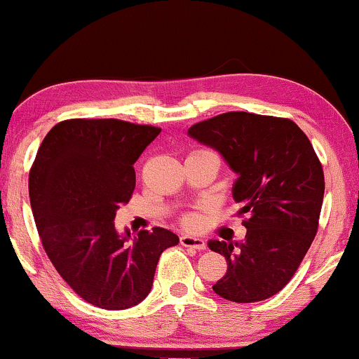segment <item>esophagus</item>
Listing matches in <instances>:
<instances>
[{
  "mask_svg": "<svg viewBox=\"0 0 359 359\" xmlns=\"http://www.w3.org/2000/svg\"><path fill=\"white\" fill-rule=\"evenodd\" d=\"M181 245L184 248H191V249H198V250H204L206 249V242L201 237H194V236H181L180 237Z\"/></svg>",
  "mask_w": 359,
  "mask_h": 359,
  "instance_id": "esophagus-1",
  "label": "esophagus"
}]
</instances>
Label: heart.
Wrapping results in <instances>:
<instances>
[{
    "label": "heart",
    "mask_w": 359,
    "mask_h": 359,
    "mask_svg": "<svg viewBox=\"0 0 359 359\" xmlns=\"http://www.w3.org/2000/svg\"><path fill=\"white\" fill-rule=\"evenodd\" d=\"M183 222L186 226H194L198 222V217L196 216H186L184 219H183Z\"/></svg>",
    "instance_id": "obj_1"
}]
</instances>
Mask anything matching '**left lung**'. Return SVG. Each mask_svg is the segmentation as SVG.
<instances>
[{
  "label": "left lung",
  "instance_id": "8db88e82",
  "mask_svg": "<svg viewBox=\"0 0 359 359\" xmlns=\"http://www.w3.org/2000/svg\"><path fill=\"white\" fill-rule=\"evenodd\" d=\"M188 135L221 153L237 175L245 239L209 241L224 255L226 276L212 290L237 304L276 295L290 282L318 229L325 176L310 140L288 118L227 111L193 125Z\"/></svg>",
  "mask_w": 359,
  "mask_h": 359
}]
</instances>
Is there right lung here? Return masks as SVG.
<instances>
[{
	"label": "right lung",
	"mask_w": 359,
	"mask_h": 359,
	"mask_svg": "<svg viewBox=\"0 0 359 359\" xmlns=\"http://www.w3.org/2000/svg\"><path fill=\"white\" fill-rule=\"evenodd\" d=\"M161 128L115 118H72L50 128L29 171L32 216L59 276L105 310L138 305L156 264L180 237L163 227L130 236L115 214L135 189L133 165Z\"/></svg>",
	"instance_id": "obj_1"
}]
</instances>
